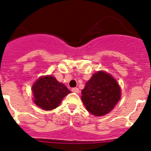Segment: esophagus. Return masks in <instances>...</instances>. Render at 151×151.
<instances>
[{
    "label": "esophagus",
    "mask_w": 151,
    "mask_h": 151,
    "mask_svg": "<svg viewBox=\"0 0 151 151\" xmlns=\"http://www.w3.org/2000/svg\"><path fill=\"white\" fill-rule=\"evenodd\" d=\"M71 91H72V92L76 93H78L79 92H80V90H79L78 88H73L71 89Z\"/></svg>",
    "instance_id": "34e87169"
}]
</instances>
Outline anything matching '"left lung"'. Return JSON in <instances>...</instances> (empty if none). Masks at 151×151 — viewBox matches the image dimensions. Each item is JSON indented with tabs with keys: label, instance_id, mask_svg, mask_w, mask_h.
Wrapping results in <instances>:
<instances>
[{
	"label": "left lung",
	"instance_id": "8db88e82",
	"mask_svg": "<svg viewBox=\"0 0 151 151\" xmlns=\"http://www.w3.org/2000/svg\"><path fill=\"white\" fill-rule=\"evenodd\" d=\"M81 99L88 112L94 116L107 114L121 98V88L111 74L97 71L86 83Z\"/></svg>",
	"mask_w": 151,
	"mask_h": 151
}]
</instances>
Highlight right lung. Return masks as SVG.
Masks as SVG:
<instances>
[{
  "mask_svg": "<svg viewBox=\"0 0 151 151\" xmlns=\"http://www.w3.org/2000/svg\"><path fill=\"white\" fill-rule=\"evenodd\" d=\"M32 91L34 102L46 111L59 106L62 99L71 93L65 85L51 75L40 77L32 86Z\"/></svg>",
  "mask_w": 151,
  "mask_h": 151,
  "instance_id": "add662e5",
  "label": "right lung"
}]
</instances>
